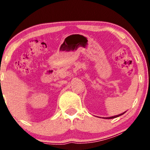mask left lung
Returning <instances> with one entry per match:
<instances>
[{
  "label": "left lung",
  "mask_w": 150,
  "mask_h": 150,
  "mask_svg": "<svg viewBox=\"0 0 150 150\" xmlns=\"http://www.w3.org/2000/svg\"><path fill=\"white\" fill-rule=\"evenodd\" d=\"M124 113H125V112H123V113H121V114H120V115H117L112 116V117H103V118H104V119H112V118H115V117H119V116L122 115H123Z\"/></svg>",
  "instance_id": "left-lung-1"
}]
</instances>
